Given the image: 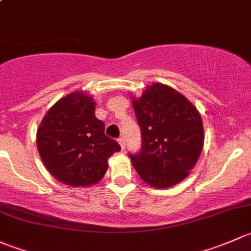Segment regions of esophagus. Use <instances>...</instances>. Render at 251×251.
I'll return each instance as SVG.
<instances>
[{
    "mask_svg": "<svg viewBox=\"0 0 251 251\" xmlns=\"http://www.w3.org/2000/svg\"><path fill=\"white\" fill-rule=\"evenodd\" d=\"M118 143H120V145H121V149H122V151H123V150H126V140H125V138H120V139H118Z\"/></svg>",
    "mask_w": 251,
    "mask_h": 251,
    "instance_id": "34e87169",
    "label": "esophagus"
}]
</instances>
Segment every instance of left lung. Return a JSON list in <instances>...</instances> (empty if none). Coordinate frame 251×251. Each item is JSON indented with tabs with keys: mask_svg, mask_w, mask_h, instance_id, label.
Returning <instances> with one entry per match:
<instances>
[{
	"mask_svg": "<svg viewBox=\"0 0 251 251\" xmlns=\"http://www.w3.org/2000/svg\"><path fill=\"white\" fill-rule=\"evenodd\" d=\"M133 107L141 131L138 153H129L141 179L165 188L182 181L197 163L204 143L202 118L182 94L151 84Z\"/></svg>",
	"mask_w": 251,
	"mask_h": 251,
	"instance_id": "obj_1",
	"label": "left lung"
}]
</instances>
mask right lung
Here are the masks:
<instances>
[{
  "label": "right lung",
  "mask_w": 251,
  "mask_h": 251,
  "mask_svg": "<svg viewBox=\"0 0 251 251\" xmlns=\"http://www.w3.org/2000/svg\"><path fill=\"white\" fill-rule=\"evenodd\" d=\"M37 147L48 172L65 185L90 186L102 179L107 159L121 151L95 117L93 98L75 92L56 101L37 130Z\"/></svg>",
  "instance_id": "obj_1"
}]
</instances>
